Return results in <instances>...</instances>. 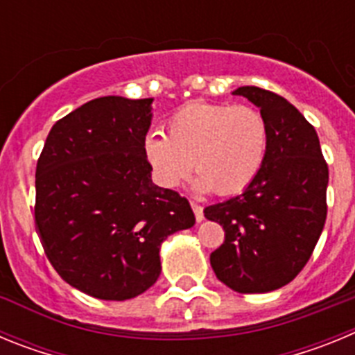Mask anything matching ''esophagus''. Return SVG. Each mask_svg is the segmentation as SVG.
<instances>
[{
    "label": "esophagus",
    "mask_w": 355,
    "mask_h": 355,
    "mask_svg": "<svg viewBox=\"0 0 355 355\" xmlns=\"http://www.w3.org/2000/svg\"><path fill=\"white\" fill-rule=\"evenodd\" d=\"M192 209H193V213H196V220L197 222L205 220V211H202V206L197 205V202H192Z\"/></svg>",
    "instance_id": "esophagus-1"
}]
</instances>
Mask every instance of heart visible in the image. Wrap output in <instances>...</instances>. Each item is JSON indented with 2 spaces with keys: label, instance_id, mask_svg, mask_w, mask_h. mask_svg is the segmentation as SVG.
<instances>
[{
  "label": "heart",
  "instance_id": "b5f03b06",
  "mask_svg": "<svg viewBox=\"0 0 355 355\" xmlns=\"http://www.w3.org/2000/svg\"><path fill=\"white\" fill-rule=\"evenodd\" d=\"M268 126L252 106L192 101L167 121V137L147 133L144 155L162 187L178 188L196 167L199 192L233 196L261 171Z\"/></svg>",
  "mask_w": 355,
  "mask_h": 355
}]
</instances>
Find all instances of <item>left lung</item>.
Masks as SVG:
<instances>
[{
  "label": "left lung",
  "mask_w": 355,
  "mask_h": 355,
  "mask_svg": "<svg viewBox=\"0 0 355 355\" xmlns=\"http://www.w3.org/2000/svg\"><path fill=\"white\" fill-rule=\"evenodd\" d=\"M233 94L259 108L268 149L240 196L205 209L225 233L209 263L231 290L266 293L293 281L311 258L327 216L329 167L315 128L284 97L259 87Z\"/></svg>",
  "instance_id": "obj_1"
}]
</instances>
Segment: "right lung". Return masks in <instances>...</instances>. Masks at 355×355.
Here are the masks:
<instances>
[{
  "mask_svg": "<svg viewBox=\"0 0 355 355\" xmlns=\"http://www.w3.org/2000/svg\"><path fill=\"white\" fill-rule=\"evenodd\" d=\"M153 99L85 103L49 131L35 171L44 252L72 288L128 300L156 283L159 247L196 224L190 202L150 180L144 140Z\"/></svg>",
  "mask_w": 355,
  "mask_h": 355,
  "instance_id": "add662e5",
  "label": "right lung"
}]
</instances>
